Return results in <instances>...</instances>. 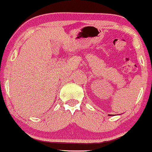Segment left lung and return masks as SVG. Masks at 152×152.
I'll use <instances>...</instances> for the list:
<instances>
[{
	"mask_svg": "<svg viewBox=\"0 0 152 152\" xmlns=\"http://www.w3.org/2000/svg\"><path fill=\"white\" fill-rule=\"evenodd\" d=\"M111 115H110V116H111Z\"/></svg>",
	"mask_w": 152,
	"mask_h": 152,
	"instance_id": "obj_1",
	"label": "left lung"
}]
</instances>
